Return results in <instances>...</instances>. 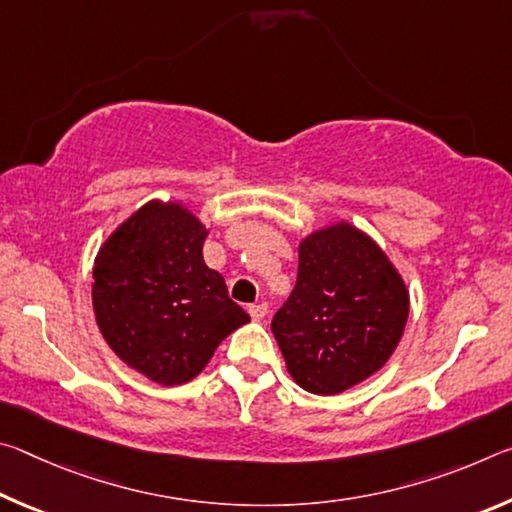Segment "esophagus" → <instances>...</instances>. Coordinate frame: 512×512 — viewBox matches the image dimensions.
Wrapping results in <instances>:
<instances>
[{
	"mask_svg": "<svg viewBox=\"0 0 512 512\" xmlns=\"http://www.w3.org/2000/svg\"><path fill=\"white\" fill-rule=\"evenodd\" d=\"M248 314L253 316V320H262L268 314V305L266 302H255V305H248Z\"/></svg>",
	"mask_w": 512,
	"mask_h": 512,
	"instance_id": "1",
	"label": "esophagus"
}]
</instances>
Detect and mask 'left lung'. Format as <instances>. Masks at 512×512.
Segmentation results:
<instances>
[{"instance_id": "left-lung-1", "label": "left lung", "mask_w": 512, "mask_h": 512, "mask_svg": "<svg viewBox=\"0 0 512 512\" xmlns=\"http://www.w3.org/2000/svg\"><path fill=\"white\" fill-rule=\"evenodd\" d=\"M409 309V289L377 241L334 221L300 239L296 287L271 329L300 388L339 395L386 366Z\"/></svg>"}]
</instances>
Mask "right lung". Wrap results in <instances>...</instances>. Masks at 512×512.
Wrapping results in <instances>:
<instances>
[{
    "instance_id": "right-lung-1",
    "label": "right lung",
    "mask_w": 512,
    "mask_h": 512,
    "mask_svg": "<svg viewBox=\"0 0 512 512\" xmlns=\"http://www.w3.org/2000/svg\"><path fill=\"white\" fill-rule=\"evenodd\" d=\"M210 228L180 201L144 203L99 246L92 307L110 350L160 386L201 375L250 316L203 259Z\"/></svg>"
}]
</instances>
